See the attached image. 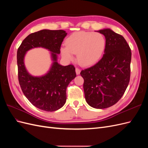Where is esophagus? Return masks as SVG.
Segmentation results:
<instances>
[{"mask_svg": "<svg viewBox=\"0 0 148 148\" xmlns=\"http://www.w3.org/2000/svg\"><path fill=\"white\" fill-rule=\"evenodd\" d=\"M75 71H76V73H77V75H79L80 73V71H81V70H80L78 68H76Z\"/></svg>", "mask_w": 148, "mask_h": 148, "instance_id": "obj_1", "label": "esophagus"}]
</instances>
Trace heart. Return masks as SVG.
I'll return each instance as SVG.
<instances>
[{"label": "heart", "mask_w": 148, "mask_h": 148, "mask_svg": "<svg viewBox=\"0 0 148 148\" xmlns=\"http://www.w3.org/2000/svg\"><path fill=\"white\" fill-rule=\"evenodd\" d=\"M106 45V39L102 34L79 31L71 34L66 39V46L60 48V52L64 59L68 61L73 60V53H77L79 64L89 66L100 60Z\"/></svg>", "instance_id": "b5f03b06"}]
</instances>
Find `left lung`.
Returning <instances> with one entry per match:
<instances>
[{"label": "left lung", "mask_w": 148, "mask_h": 148, "mask_svg": "<svg viewBox=\"0 0 148 148\" xmlns=\"http://www.w3.org/2000/svg\"><path fill=\"white\" fill-rule=\"evenodd\" d=\"M105 36L106 45L102 59L81 71L85 99L95 109H106L122 97L130 78L131 49L122 35L109 28L97 31Z\"/></svg>", "instance_id": "1"}]
</instances>
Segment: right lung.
I'll use <instances>...</instances> for the list:
<instances>
[{
	"mask_svg": "<svg viewBox=\"0 0 148 148\" xmlns=\"http://www.w3.org/2000/svg\"><path fill=\"white\" fill-rule=\"evenodd\" d=\"M66 34L64 30L42 29L29 34L18 49V76L21 90L31 104L42 110L53 112L64 106L66 88L77 76L73 65L63 66L57 62V55ZM36 47L50 51L53 60L48 73L40 77L29 74L24 62L26 52Z\"/></svg>",
	"mask_w": 148,
	"mask_h": 148,
	"instance_id": "add662e5",
	"label": "right lung"
}]
</instances>
